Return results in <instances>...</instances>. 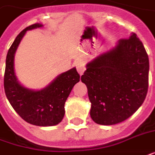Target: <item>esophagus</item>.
<instances>
[{"mask_svg":"<svg viewBox=\"0 0 155 155\" xmlns=\"http://www.w3.org/2000/svg\"><path fill=\"white\" fill-rule=\"evenodd\" d=\"M76 69H77L78 73L80 74V75H82L83 73L85 72V70H86V68H85V66H84V64L82 63L81 61H80V62H78L77 64H76Z\"/></svg>","mask_w":155,"mask_h":155,"instance_id":"34e87169","label":"esophagus"}]
</instances>
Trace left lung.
<instances>
[{
	"instance_id": "1",
	"label": "left lung",
	"mask_w": 155,
	"mask_h": 155,
	"mask_svg": "<svg viewBox=\"0 0 155 155\" xmlns=\"http://www.w3.org/2000/svg\"><path fill=\"white\" fill-rule=\"evenodd\" d=\"M148 71V56L135 33L87 63L81 81L87 87L92 120L110 126L131 116L145 100Z\"/></svg>"
}]
</instances>
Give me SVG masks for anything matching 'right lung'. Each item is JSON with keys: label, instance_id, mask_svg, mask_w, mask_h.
I'll use <instances>...</instances> for the list:
<instances>
[{"label": "right lung", "instance_id": "add662e5", "mask_svg": "<svg viewBox=\"0 0 155 155\" xmlns=\"http://www.w3.org/2000/svg\"><path fill=\"white\" fill-rule=\"evenodd\" d=\"M41 27L43 25L38 23L27 27L12 44L6 59L4 89L12 107L25 121L38 126H52L62 121L65 114V102L74 86L80 81V74L74 67L58 74L41 90L27 88L18 81L14 70L17 49L28 30Z\"/></svg>", "mask_w": 155, "mask_h": 155}]
</instances>
